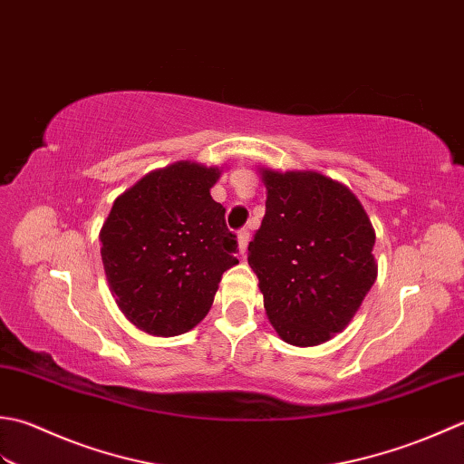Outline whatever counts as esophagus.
Returning <instances> with one entry per match:
<instances>
[{
    "label": "esophagus",
    "instance_id": "1",
    "mask_svg": "<svg viewBox=\"0 0 464 464\" xmlns=\"http://www.w3.org/2000/svg\"><path fill=\"white\" fill-rule=\"evenodd\" d=\"M248 240H250V232L248 230H240L238 232V254L240 256H244L246 254V248H248Z\"/></svg>",
    "mask_w": 464,
    "mask_h": 464
}]
</instances>
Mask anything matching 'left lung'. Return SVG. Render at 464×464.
Instances as JSON below:
<instances>
[{
  "label": "left lung",
  "mask_w": 464,
  "mask_h": 464,
  "mask_svg": "<svg viewBox=\"0 0 464 464\" xmlns=\"http://www.w3.org/2000/svg\"><path fill=\"white\" fill-rule=\"evenodd\" d=\"M258 172L266 214L248 244V264L278 336L318 346L343 333L374 285V228L343 182L312 169Z\"/></svg>",
  "instance_id": "left-lung-1"
}]
</instances>
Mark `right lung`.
<instances>
[{
    "label": "right lung",
    "instance_id": "right-lung-1",
    "mask_svg": "<svg viewBox=\"0 0 464 464\" xmlns=\"http://www.w3.org/2000/svg\"><path fill=\"white\" fill-rule=\"evenodd\" d=\"M222 169L179 160L120 194L100 230L102 262L118 308L152 336L192 330L236 266V236L210 188Z\"/></svg>",
    "mask_w": 464,
    "mask_h": 464
}]
</instances>
